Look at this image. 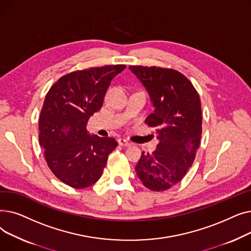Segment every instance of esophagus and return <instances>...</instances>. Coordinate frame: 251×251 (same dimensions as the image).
<instances>
[{"label":"esophagus","instance_id":"obj_1","mask_svg":"<svg viewBox=\"0 0 251 251\" xmlns=\"http://www.w3.org/2000/svg\"><path fill=\"white\" fill-rule=\"evenodd\" d=\"M118 143L120 144L121 147H129L130 146V142L127 140V139H125V138H119L118 139Z\"/></svg>","mask_w":251,"mask_h":251}]
</instances>
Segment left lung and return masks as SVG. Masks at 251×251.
Here are the masks:
<instances>
[{"label": "left lung", "mask_w": 251, "mask_h": 251, "mask_svg": "<svg viewBox=\"0 0 251 251\" xmlns=\"http://www.w3.org/2000/svg\"><path fill=\"white\" fill-rule=\"evenodd\" d=\"M146 87L154 111L146 120L156 128L159 144L141 153L136 175L147 188L164 191L179 183L195 159L201 136V104L192 83L180 72L129 66Z\"/></svg>", "instance_id": "1"}]
</instances>
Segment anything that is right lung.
<instances>
[{
    "label": "right lung",
    "mask_w": 251,
    "mask_h": 251,
    "mask_svg": "<svg viewBox=\"0 0 251 251\" xmlns=\"http://www.w3.org/2000/svg\"><path fill=\"white\" fill-rule=\"evenodd\" d=\"M125 68L113 65L69 73L46 96L38 123L39 146L51 172L71 187L95 184L118 146L112 137L90 135L86 124L100 110L113 78Z\"/></svg>",
    "instance_id": "1"
}]
</instances>
